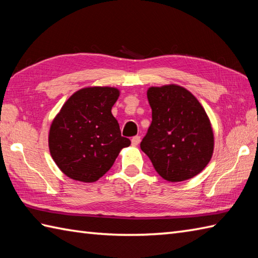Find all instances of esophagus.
<instances>
[{
    "instance_id": "1",
    "label": "esophagus",
    "mask_w": 258,
    "mask_h": 258,
    "mask_svg": "<svg viewBox=\"0 0 258 258\" xmlns=\"http://www.w3.org/2000/svg\"><path fill=\"white\" fill-rule=\"evenodd\" d=\"M140 142H141V138H140L139 135L134 136V138L132 139V144H133V145H139Z\"/></svg>"
}]
</instances>
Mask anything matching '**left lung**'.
Wrapping results in <instances>:
<instances>
[{
	"label": "left lung",
	"instance_id": "1",
	"mask_svg": "<svg viewBox=\"0 0 258 258\" xmlns=\"http://www.w3.org/2000/svg\"><path fill=\"white\" fill-rule=\"evenodd\" d=\"M152 123L141 142L155 171L168 182L201 173L211 161L214 135L206 112L184 87H151Z\"/></svg>",
	"mask_w": 258,
	"mask_h": 258
}]
</instances>
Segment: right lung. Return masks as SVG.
Returning a JSON list of instances; mask_svg holds the SVG:
<instances>
[{
	"label": "right lung",
	"instance_id": "add662e5",
	"mask_svg": "<svg viewBox=\"0 0 258 258\" xmlns=\"http://www.w3.org/2000/svg\"><path fill=\"white\" fill-rule=\"evenodd\" d=\"M118 95L114 87L82 89L54 118L48 146L54 162L70 178L95 182L113 166L119 151L130 146L111 112Z\"/></svg>",
	"mask_w": 258,
	"mask_h": 258
}]
</instances>
